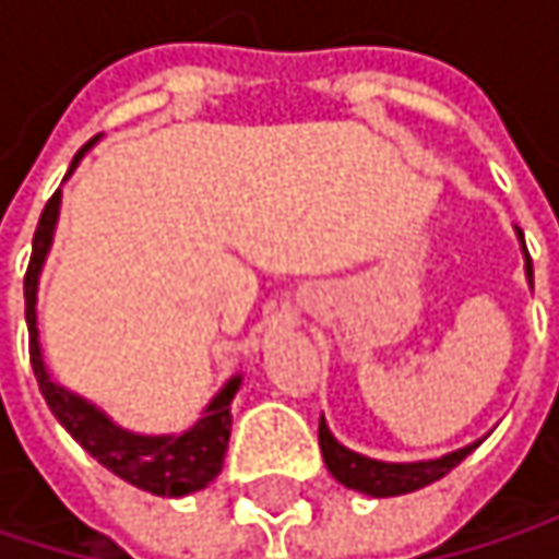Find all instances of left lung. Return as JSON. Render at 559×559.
Wrapping results in <instances>:
<instances>
[{
	"mask_svg": "<svg viewBox=\"0 0 559 559\" xmlns=\"http://www.w3.org/2000/svg\"><path fill=\"white\" fill-rule=\"evenodd\" d=\"M518 239L524 242V236L518 233ZM524 272L527 281L534 284V269H531V255L524 249ZM483 443V440H479ZM479 443H469L456 453H447L440 460H424V463H382V460H369L362 453L346 450L326 427V420L320 417V453L326 469L333 473L336 483H343L346 489L376 496V499H389V496H404V492H417L437 479H443L453 466H460Z\"/></svg>",
	"mask_w": 559,
	"mask_h": 559,
	"instance_id": "8db88e82",
	"label": "left lung"
}]
</instances>
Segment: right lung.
I'll return each instance as SVG.
<instances>
[{
  "mask_svg": "<svg viewBox=\"0 0 559 559\" xmlns=\"http://www.w3.org/2000/svg\"><path fill=\"white\" fill-rule=\"evenodd\" d=\"M99 139V135H96ZM96 139H90L76 155L67 174L80 165V158L96 145ZM57 213H60V190L45 203L35 239H32V262L25 272V320H28V353H32V369L38 379V389L45 394L51 414L63 424V430L96 460L103 463L109 473H116L119 479L152 492V496H190L206 489L226 460V447H229V427H233V414L229 404L239 391L242 376H233L219 394L206 404L203 417L183 430V433H165V437H145V433H132L122 430L119 424H112L96 404H90L86 397L67 391L57 385L48 376V366L41 359V343H38V278L55 239Z\"/></svg>",
  "mask_w": 559,
  "mask_h": 559,
  "instance_id": "obj_1",
  "label": "right lung"
}]
</instances>
